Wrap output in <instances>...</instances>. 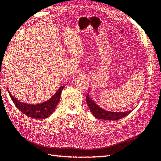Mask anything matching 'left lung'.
I'll return each mask as SVG.
<instances>
[{
	"label": "left lung",
	"instance_id": "8db88e82",
	"mask_svg": "<svg viewBox=\"0 0 161 161\" xmlns=\"http://www.w3.org/2000/svg\"><path fill=\"white\" fill-rule=\"evenodd\" d=\"M86 99L90 112H92L94 117L98 119H103V120H118L119 119L126 116L127 115H129L132 112V110H130L125 112H112L104 110L103 109L101 108L99 106H98L92 100V98H90L89 93H88L87 95H86Z\"/></svg>",
	"mask_w": 161,
	"mask_h": 161
}]
</instances>
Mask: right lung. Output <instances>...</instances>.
I'll return each mask as SVG.
<instances>
[{"instance_id":"add662e5","label":"right lung","mask_w":161,"mask_h":161,"mask_svg":"<svg viewBox=\"0 0 161 161\" xmlns=\"http://www.w3.org/2000/svg\"><path fill=\"white\" fill-rule=\"evenodd\" d=\"M64 86H60L58 91L54 94V95L49 100L37 105L26 104L20 102L16 99L14 96H12L9 90H8V92L15 106L22 113L32 118L45 119L48 118L55 111L56 106L60 101L61 92Z\"/></svg>"}]
</instances>
